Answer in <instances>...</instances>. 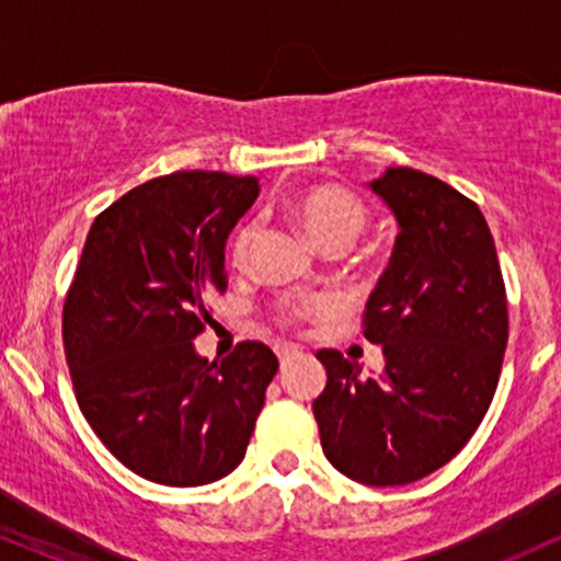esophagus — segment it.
Masks as SVG:
<instances>
[{"label":"esophagus","mask_w":561,"mask_h":561,"mask_svg":"<svg viewBox=\"0 0 561 561\" xmlns=\"http://www.w3.org/2000/svg\"><path fill=\"white\" fill-rule=\"evenodd\" d=\"M276 356H279L282 366H287L293 358L300 356V351L295 345H276Z\"/></svg>","instance_id":"1"}]
</instances>
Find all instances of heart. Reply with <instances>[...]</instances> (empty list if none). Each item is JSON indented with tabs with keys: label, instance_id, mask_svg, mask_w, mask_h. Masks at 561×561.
I'll use <instances>...</instances> for the list:
<instances>
[{
	"label": "heart",
	"instance_id": "obj_1",
	"mask_svg": "<svg viewBox=\"0 0 561 561\" xmlns=\"http://www.w3.org/2000/svg\"><path fill=\"white\" fill-rule=\"evenodd\" d=\"M282 210L306 231L308 240L324 253L337 255L356 244L358 237L369 229V208L353 192L337 184H306L293 190L282 199ZM255 242V224H242L234 231L229 244V259L234 268H244L250 261V250ZM321 308L319 302L282 300L276 306V319L282 324H300L311 311Z\"/></svg>",
	"mask_w": 561,
	"mask_h": 561
}]
</instances>
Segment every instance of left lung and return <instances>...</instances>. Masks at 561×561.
<instances>
[{"label": "left lung", "mask_w": 561, "mask_h": 561, "mask_svg": "<svg viewBox=\"0 0 561 561\" xmlns=\"http://www.w3.org/2000/svg\"><path fill=\"white\" fill-rule=\"evenodd\" d=\"M401 231L364 311L385 371L362 377L319 351L327 388L313 401L321 448L364 485H405L448 465L493 401L508 340L506 287L485 216L472 199L414 169L371 182Z\"/></svg>", "instance_id": "obj_1"}]
</instances>
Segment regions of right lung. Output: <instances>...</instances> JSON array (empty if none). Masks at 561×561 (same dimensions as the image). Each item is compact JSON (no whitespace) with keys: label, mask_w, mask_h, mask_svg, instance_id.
<instances>
[{"label":"right lung","mask_w":561,"mask_h":561,"mask_svg":"<svg viewBox=\"0 0 561 561\" xmlns=\"http://www.w3.org/2000/svg\"><path fill=\"white\" fill-rule=\"evenodd\" d=\"M259 179L179 171L134 186L89 229L62 306L81 414L121 465L171 488L216 482L244 459L279 362L244 340L221 364L192 340L205 295L227 289L229 231Z\"/></svg>","instance_id":"add662e5"}]
</instances>
